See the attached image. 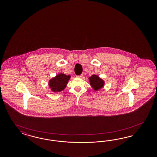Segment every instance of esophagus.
Here are the masks:
<instances>
[{
	"label": "esophagus",
	"instance_id": "34e87169",
	"mask_svg": "<svg viewBox=\"0 0 157 157\" xmlns=\"http://www.w3.org/2000/svg\"><path fill=\"white\" fill-rule=\"evenodd\" d=\"M82 76H83V74H81L80 75H78L77 77H78V78H82Z\"/></svg>",
	"mask_w": 157,
	"mask_h": 157
}]
</instances>
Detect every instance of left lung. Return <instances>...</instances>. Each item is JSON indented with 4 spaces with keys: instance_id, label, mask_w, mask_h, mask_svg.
Returning <instances> with one entry per match:
<instances>
[{
    "instance_id": "8db88e82",
    "label": "left lung",
    "mask_w": 157,
    "mask_h": 157,
    "mask_svg": "<svg viewBox=\"0 0 157 157\" xmlns=\"http://www.w3.org/2000/svg\"><path fill=\"white\" fill-rule=\"evenodd\" d=\"M90 84L95 91L98 90L104 86V81L96 75H93L89 78Z\"/></svg>"
}]
</instances>
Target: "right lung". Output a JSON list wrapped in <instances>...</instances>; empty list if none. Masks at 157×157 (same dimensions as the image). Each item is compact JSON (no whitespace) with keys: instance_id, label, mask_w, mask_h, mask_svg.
Instances as JSON below:
<instances>
[{"instance_id":"obj_1","label":"right lung","mask_w":157,"mask_h":157,"mask_svg":"<svg viewBox=\"0 0 157 157\" xmlns=\"http://www.w3.org/2000/svg\"><path fill=\"white\" fill-rule=\"evenodd\" d=\"M70 78V75H67L64 74H59L49 80V87L53 92H60L66 88Z\"/></svg>"}]
</instances>
